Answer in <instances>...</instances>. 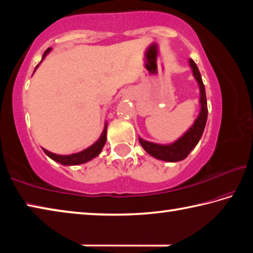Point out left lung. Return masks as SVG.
Masks as SVG:
<instances>
[{
	"mask_svg": "<svg viewBox=\"0 0 253 253\" xmlns=\"http://www.w3.org/2000/svg\"><path fill=\"white\" fill-rule=\"evenodd\" d=\"M188 62H190V67L192 68V71H193V76L196 81H198L200 87V114L198 118L195 119L193 125L191 126L190 129L172 144L161 145L147 142V140L138 137L142 147L149 154V155L157 158V160L165 162L183 161L184 158L187 157L192 149L198 145L199 140L201 139V137H202V134L204 131L205 124H207L208 119V102L207 95H205V88L202 78H201V74L198 66L195 65V62L192 59L188 60Z\"/></svg>",
	"mask_w": 253,
	"mask_h": 253,
	"instance_id": "obj_1",
	"label": "left lung"
}]
</instances>
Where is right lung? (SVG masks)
I'll use <instances>...</instances> for the list:
<instances>
[{
    "instance_id": "obj_1",
    "label": "right lung",
    "mask_w": 253,
    "mask_h": 253,
    "mask_svg": "<svg viewBox=\"0 0 253 253\" xmlns=\"http://www.w3.org/2000/svg\"><path fill=\"white\" fill-rule=\"evenodd\" d=\"M50 51H51V48H49L48 50L45 51V52L43 53V57H42V60L45 58V55L48 54ZM42 60H41V61H42ZM40 63H39V65H40ZM39 65H38V66H39ZM38 66L36 67V69L38 68ZM106 140H107V123L105 124V128L101 132L99 139H98L96 143H93L91 146H89L88 148H85V149H84V151H81L79 153L71 154V155H58V154L51 153L49 151H46V149H44V148H42V149H43V152L51 158V160L58 162V163H60V164L66 165V166L79 165V164H84V163H87L89 161H91L92 158H95V157L99 155L102 147L105 146Z\"/></svg>"
}]
</instances>
